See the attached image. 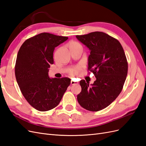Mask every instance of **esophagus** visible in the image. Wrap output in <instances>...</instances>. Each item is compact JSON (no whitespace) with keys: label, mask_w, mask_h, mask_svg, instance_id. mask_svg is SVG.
Instances as JSON below:
<instances>
[{"label":"esophagus","mask_w":146,"mask_h":146,"mask_svg":"<svg viewBox=\"0 0 146 146\" xmlns=\"http://www.w3.org/2000/svg\"><path fill=\"white\" fill-rule=\"evenodd\" d=\"M70 84L71 85H76V84H78V83L77 82H75V81H73V80H71L70 81Z\"/></svg>","instance_id":"esophagus-1"}]
</instances>
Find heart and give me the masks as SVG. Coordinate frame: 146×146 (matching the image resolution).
Segmentation results:
<instances>
[{
    "label": "heart",
    "instance_id": "1",
    "mask_svg": "<svg viewBox=\"0 0 146 146\" xmlns=\"http://www.w3.org/2000/svg\"><path fill=\"white\" fill-rule=\"evenodd\" d=\"M68 46H69L70 50H72V49H75V48H82L80 43H78V42H76L75 41H70L68 44ZM82 69V66H75V67H73L72 68L69 69V72L70 75H71V76H76V75H77L79 72H80Z\"/></svg>",
    "mask_w": 146,
    "mask_h": 146
}]
</instances>
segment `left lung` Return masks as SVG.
Returning a JSON list of instances; mask_svg holds the SVG:
<instances>
[{
  "label": "left lung",
  "mask_w": 146,
  "mask_h": 146,
  "mask_svg": "<svg viewBox=\"0 0 146 146\" xmlns=\"http://www.w3.org/2000/svg\"><path fill=\"white\" fill-rule=\"evenodd\" d=\"M76 38L91 51L88 69L96 78L91 86L85 80L80 81L82 91L77 95L78 102L87 110L98 111L121 93L128 72L126 56L117 39L105 33L94 32Z\"/></svg>",
  "instance_id": "8db88e82"
}]
</instances>
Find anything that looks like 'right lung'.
Listing matches in <instances>:
<instances>
[{
	"mask_svg": "<svg viewBox=\"0 0 146 146\" xmlns=\"http://www.w3.org/2000/svg\"><path fill=\"white\" fill-rule=\"evenodd\" d=\"M68 39L41 33L27 39L20 47L15 64V76L22 94L29 104L40 111L56 107L70 83V78L48 76L54 64L55 47Z\"/></svg>",
	"mask_w": 146,
	"mask_h": 146,
	"instance_id": "obj_1",
	"label": "right lung"
}]
</instances>
